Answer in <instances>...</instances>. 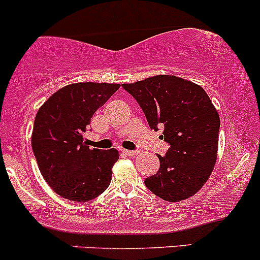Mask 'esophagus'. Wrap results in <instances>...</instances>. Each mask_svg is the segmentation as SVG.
Segmentation results:
<instances>
[{
	"mask_svg": "<svg viewBox=\"0 0 260 260\" xmlns=\"http://www.w3.org/2000/svg\"><path fill=\"white\" fill-rule=\"evenodd\" d=\"M124 153L126 154V156H133V157L139 156V154H140L139 151H133V150H125Z\"/></svg>",
	"mask_w": 260,
	"mask_h": 260,
	"instance_id": "obj_1",
	"label": "esophagus"
}]
</instances>
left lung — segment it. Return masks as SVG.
<instances>
[{
	"label": "left lung",
	"mask_w": 260,
	"mask_h": 260,
	"mask_svg": "<svg viewBox=\"0 0 260 260\" xmlns=\"http://www.w3.org/2000/svg\"><path fill=\"white\" fill-rule=\"evenodd\" d=\"M144 110L151 129L163 127L171 145L159 169L145 179L157 197L178 203L193 197L209 179L217 159L220 116L199 84L171 75H157L122 84Z\"/></svg>",
	"instance_id": "left-lung-1"
}]
</instances>
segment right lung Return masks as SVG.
Returning <instances> with one entry per match:
<instances>
[{"instance_id": "add662e5", "label": "right lung", "mask_w": 260, "mask_h": 260, "mask_svg": "<svg viewBox=\"0 0 260 260\" xmlns=\"http://www.w3.org/2000/svg\"><path fill=\"white\" fill-rule=\"evenodd\" d=\"M118 83L78 82L55 92L38 110L31 148L44 179L60 197L86 203L103 193L119 159L115 148H89L83 134Z\"/></svg>"}]
</instances>
